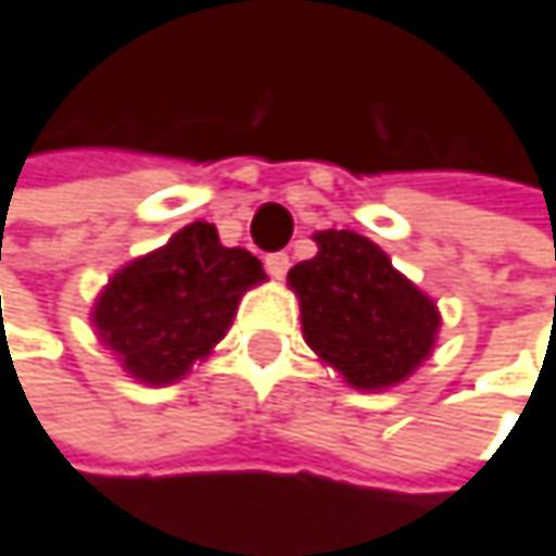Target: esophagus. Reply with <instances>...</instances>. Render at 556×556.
I'll return each instance as SVG.
<instances>
[{
    "label": "esophagus",
    "instance_id": "34e87169",
    "mask_svg": "<svg viewBox=\"0 0 556 556\" xmlns=\"http://www.w3.org/2000/svg\"><path fill=\"white\" fill-rule=\"evenodd\" d=\"M264 267H267V274L274 279H282L289 274V254L286 251H274V254H267L264 257Z\"/></svg>",
    "mask_w": 556,
    "mask_h": 556
}]
</instances>
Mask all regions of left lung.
Wrapping results in <instances>:
<instances>
[{"label":"left lung","mask_w":556,"mask_h":556,"mask_svg":"<svg viewBox=\"0 0 556 556\" xmlns=\"http://www.w3.org/2000/svg\"><path fill=\"white\" fill-rule=\"evenodd\" d=\"M314 242L320 251L289 270L311 349L358 390L406 380L438 340V305L371 239L327 229Z\"/></svg>","instance_id":"8db88e82"}]
</instances>
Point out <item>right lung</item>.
I'll return each mask as SVG.
<instances>
[{
	"mask_svg": "<svg viewBox=\"0 0 556 556\" xmlns=\"http://www.w3.org/2000/svg\"><path fill=\"white\" fill-rule=\"evenodd\" d=\"M264 279L254 254L219 245L211 223H191L110 279L93 324L128 375L173 383L226 337L239 299Z\"/></svg>",
	"mask_w": 556,
	"mask_h": 556,
	"instance_id": "right-lung-1",
	"label": "right lung"
}]
</instances>
